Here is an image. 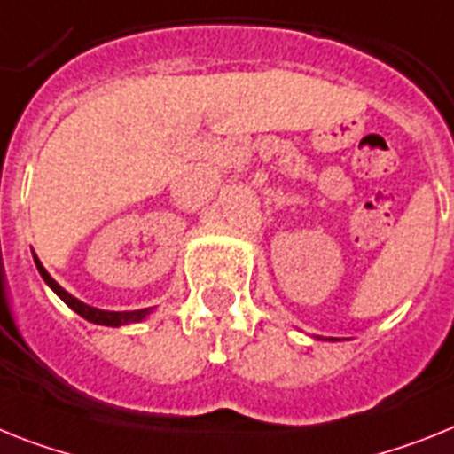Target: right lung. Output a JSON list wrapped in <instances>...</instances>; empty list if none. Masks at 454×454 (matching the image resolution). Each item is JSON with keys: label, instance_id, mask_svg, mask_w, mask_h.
Here are the masks:
<instances>
[{"label": "right lung", "instance_id": "1", "mask_svg": "<svg viewBox=\"0 0 454 454\" xmlns=\"http://www.w3.org/2000/svg\"><path fill=\"white\" fill-rule=\"evenodd\" d=\"M36 261V268H39L41 277L45 279V284L51 286L52 291L59 295V298L64 300V302L71 307V309L75 311V314H80L82 318H87V321L97 323V325H110V327H120V325H127V323H138L143 321L145 316L150 314V309H138V311H104V309H94V307H90V304H82L80 300H75L74 295H68L67 291H64L62 286L57 284L55 279H52L51 274L45 272V268L41 265L39 258H34Z\"/></svg>", "mask_w": 454, "mask_h": 454}]
</instances>
